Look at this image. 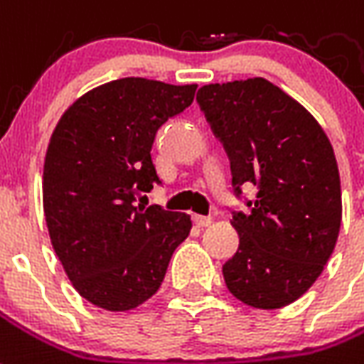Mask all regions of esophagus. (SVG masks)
<instances>
[{
    "mask_svg": "<svg viewBox=\"0 0 364 364\" xmlns=\"http://www.w3.org/2000/svg\"><path fill=\"white\" fill-rule=\"evenodd\" d=\"M193 224H196L197 228H207L213 224V218H210V216H201V214H196V216H193Z\"/></svg>",
    "mask_w": 364,
    "mask_h": 364,
    "instance_id": "1",
    "label": "esophagus"
}]
</instances>
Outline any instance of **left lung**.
Listing matches in <instances>:
<instances>
[{
    "instance_id": "obj_1",
    "label": "left lung",
    "mask_w": 364,
    "mask_h": 364,
    "mask_svg": "<svg viewBox=\"0 0 364 364\" xmlns=\"http://www.w3.org/2000/svg\"><path fill=\"white\" fill-rule=\"evenodd\" d=\"M197 102L232 163L233 186H258L235 213L239 249L222 267L247 306L277 309L306 294L336 247L342 190L334 150L302 104L264 77L210 83Z\"/></svg>"
}]
</instances>
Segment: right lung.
I'll return each mask as SVG.
<instances>
[{
    "label": "right lung",
    "mask_w": 364,
    "mask_h": 364,
    "mask_svg": "<svg viewBox=\"0 0 364 364\" xmlns=\"http://www.w3.org/2000/svg\"><path fill=\"white\" fill-rule=\"evenodd\" d=\"M196 83L121 77L81 95L60 115L43 165L50 245L74 289L97 308L131 311L161 287L191 218L136 205L157 176L159 127L184 112Z\"/></svg>",
    "instance_id": "obj_1"
}]
</instances>
